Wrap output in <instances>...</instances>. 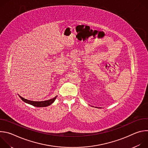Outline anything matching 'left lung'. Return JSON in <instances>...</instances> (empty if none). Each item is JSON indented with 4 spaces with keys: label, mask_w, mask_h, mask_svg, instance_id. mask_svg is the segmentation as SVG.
I'll return each instance as SVG.
<instances>
[{
    "label": "left lung",
    "mask_w": 148,
    "mask_h": 148,
    "mask_svg": "<svg viewBox=\"0 0 148 148\" xmlns=\"http://www.w3.org/2000/svg\"><path fill=\"white\" fill-rule=\"evenodd\" d=\"M95 108H98V107H95Z\"/></svg>",
    "instance_id": "1"
}]
</instances>
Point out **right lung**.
Listing matches in <instances>:
<instances>
[{
	"instance_id": "1",
	"label": "right lung",
	"mask_w": 148,
	"mask_h": 148,
	"mask_svg": "<svg viewBox=\"0 0 148 148\" xmlns=\"http://www.w3.org/2000/svg\"><path fill=\"white\" fill-rule=\"evenodd\" d=\"M18 96L21 98V99L23 101L25 102L29 103L30 105H33V106H34L36 107H45L49 106V105H50L51 103H53L54 102L55 99H56V98L57 97V96H56L54 98H53L52 99H50L49 100L43 101H30V100L25 99L21 96H20L19 95H18Z\"/></svg>"
}]
</instances>
